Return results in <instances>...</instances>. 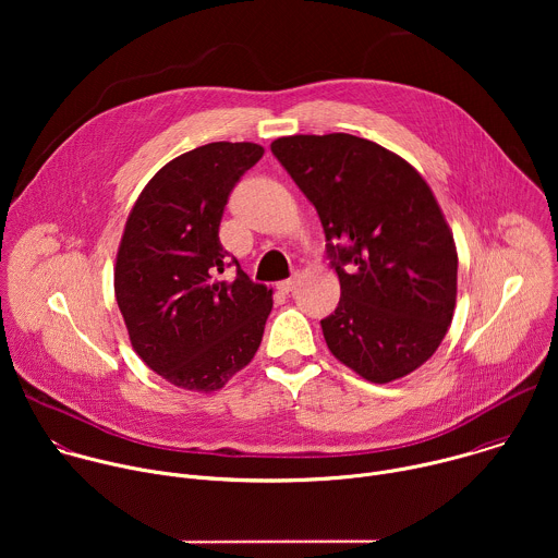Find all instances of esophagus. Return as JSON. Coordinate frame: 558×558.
<instances>
[{"label": "esophagus", "instance_id": "1", "mask_svg": "<svg viewBox=\"0 0 558 558\" xmlns=\"http://www.w3.org/2000/svg\"><path fill=\"white\" fill-rule=\"evenodd\" d=\"M295 284H298V276H291V278H287V280H282V282H278V289H280L282 293H289V291L295 289Z\"/></svg>", "mask_w": 558, "mask_h": 558}]
</instances>
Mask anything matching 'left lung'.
Wrapping results in <instances>:
<instances>
[{
	"mask_svg": "<svg viewBox=\"0 0 558 558\" xmlns=\"http://www.w3.org/2000/svg\"><path fill=\"white\" fill-rule=\"evenodd\" d=\"M271 151L313 203L342 298L320 323L329 351L388 384L441 344L457 300V247L422 174L353 134H293Z\"/></svg>",
	"mask_w": 558,
	"mask_h": 558,
	"instance_id": "1",
	"label": "left lung"
}]
</instances>
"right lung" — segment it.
<instances>
[{"mask_svg":"<svg viewBox=\"0 0 558 558\" xmlns=\"http://www.w3.org/2000/svg\"><path fill=\"white\" fill-rule=\"evenodd\" d=\"M258 143H207L158 170L138 194L117 252L114 295L136 355L170 384L211 392L263 340L271 289L222 250L218 227ZM236 265L233 279L219 274Z\"/></svg>","mask_w":558,"mask_h":558,"instance_id":"1","label":"right lung"}]
</instances>
